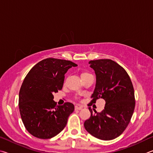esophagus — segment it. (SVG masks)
Returning a JSON list of instances; mask_svg holds the SVG:
<instances>
[{
	"label": "esophagus",
	"mask_w": 153,
	"mask_h": 153,
	"mask_svg": "<svg viewBox=\"0 0 153 153\" xmlns=\"http://www.w3.org/2000/svg\"><path fill=\"white\" fill-rule=\"evenodd\" d=\"M82 108L81 106H80V105H76L75 106V109H76V110H80V109H81Z\"/></svg>",
	"instance_id": "obj_1"
}]
</instances>
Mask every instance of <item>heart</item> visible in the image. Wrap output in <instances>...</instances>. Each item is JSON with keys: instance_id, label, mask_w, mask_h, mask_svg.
<instances>
[{"instance_id": "heart-1", "label": "heart", "mask_w": 153, "mask_h": 153, "mask_svg": "<svg viewBox=\"0 0 153 153\" xmlns=\"http://www.w3.org/2000/svg\"><path fill=\"white\" fill-rule=\"evenodd\" d=\"M91 76H92V74L90 73V72H89L87 71H82L81 72V77L82 80H84L85 79L88 78V77H89Z\"/></svg>"}]
</instances>
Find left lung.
I'll return each instance as SVG.
<instances>
[{
	"mask_svg": "<svg viewBox=\"0 0 153 153\" xmlns=\"http://www.w3.org/2000/svg\"><path fill=\"white\" fill-rule=\"evenodd\" d=\"M95 71L96 85L91 106L96 100L105 101L103 110L97 113L89 108L91 117L84 123L85 128L92 136L103 140L118 137L127 128L135 108L134 90L125 69L110 59L89 62Z\"/></svg>",
	"mask_w": 153,
	"mask_h": 153,
	"instance_id": "left-lung-1",
	"label": "left lung"
}]
</instances>
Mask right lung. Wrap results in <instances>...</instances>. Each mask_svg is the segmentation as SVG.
Listing matches in <instances>:
<instances>
[{"label": "right lung", "instance_id": "add662e5", "mask_svg": "<svg viewBox=\"0 0 153 153\" xmlns=\"http://www.w3.org/2000/svg\"><path fill=\"white\" fill-rule=\"evenodd\" d=\"M76 66L70 60L49 58L39 62L27 74L19 91V107L26 130L35 137L51 138L66 126L74 106L69 102L57 105L53 93L62 89L64 74Z\"/></svg>", "mask_w": 153, "mask_h": 153}]
</instances>
